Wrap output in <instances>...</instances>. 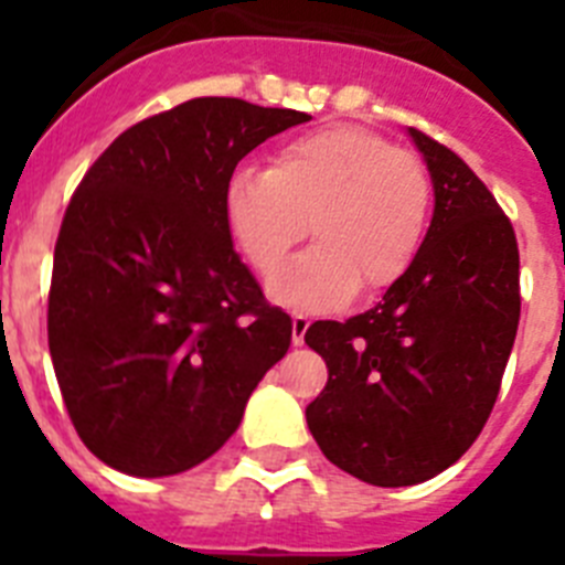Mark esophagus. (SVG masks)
I'll return each instance as SVG.
<instances>
[{"mask_svg": "<svg viewBox=\"0 0 565 565\" xmlns=\"http://www.w3.org/2000/svg\"><path fill=\"white\" fill-rule=\"evenodd\" d=\"M308 317H302V313H297V317L291 319V342L294 344H302L306 342V331H308Z\"/></svg>", "mask_w": 565, "mask_h": 565, "instance_id": "34e87169", "label": "esophagus"}]
</instances>
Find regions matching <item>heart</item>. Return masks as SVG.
I'll return each mask as SVG.
<instances>
[{"mask_svg":"<svg viewBox=\"0 0 565 565\" xmlns=\"http://www.w3.org/2000/svg\"><path fill=\"white\" fill-rule=\"evenodd\" d=\"M430 174L418 158L362 127H328L279 147L271 169H234L223 217L257 274H271L306 223L317 246L268 282L277 306L299 313L344 308L411 271L430 223Z\"/></svg>","mask_w":565,"mask_h":565,"instance_id":"b5f03b06","label":"heart"}]
</instances>
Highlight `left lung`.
Instances as JSON below:
<instances>
[{
  "mask_svg": "<svg viewBox=\"0 0 565 565\" xmlns=\"http://www.w3.org/2000/svg\"><path fill=\"white\" fill-rule=\"evenodd\" d=\"M433 181L411 271L348 322H313L328 384L306 407L331 463L373 487L438 476L483 430L521 319L512 223L452 149L407 127Z\"/></svg>",
  "mask_w": 565,
  "mask_h": 565,
  "instance_id": "obj_1",
  "label": "left lung"
}]
</instances>
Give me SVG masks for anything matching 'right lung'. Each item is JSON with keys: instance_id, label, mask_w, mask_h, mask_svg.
<instances>
[{"instance_id": "obj_1", "label": "right lung", "mask_w": 565, "mask_h": 565, "mask_svg": "<svg viewBox=\"0 0 565 565\" xmlns=\"http://www.w3.org/2000/svg\"><path fill=\"white\" fill-rule=\"evenodd\" d=\"M297 109L192 98L121 132L78 183L53 254L47 342L73 427L107 467L178 476L234 436L291 344L232 246L223 186Z\"/></svg>"}]
</instances>
